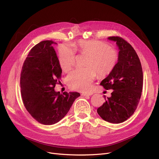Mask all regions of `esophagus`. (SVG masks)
Wrapping results in <instances>:
<instances>
[{"mask_svg":"<svg viewBox=\"0 0 159 159\" xmlns=\"http://www.w3.org/2000/svg\"><path fill=\"white\" fill-rule=\"evenodd\" d=\"M93 94V92H84V93H82V96H89V95H92Z\"/></svg>","mask_w":159,"mask_h":159,"instance_id":"34e87169","label":"esophagus"}]
</instances>
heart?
<instances>
[{"instance_id": "b5f03b06", "label": "heart", "mask_w": 159, "mask_h": 159, "mask_svg": "<svg viewBox=\"0 0 159 159\" xmlns=\"http://www.w3.org/2000/svg\"><path fill=\"white\" fill-rule=\"evenodd\" d=\"M75 51L88 55L86 66L72 71L67 81L70 87L75 90L86 91L97 73L105 77L111 73L118 63L119 54L116 49L110 47L102 41L96 40H79L71 44ZM75 50L68 46L59 48V65L64 72H68L75 64Z\"/></svg>"}]
</instances>
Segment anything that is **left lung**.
<instances>
[{
    "label": "left lung",
    "mask_w": 159,
    "mask_h": 159,
    "mask_svg": "<svg viewBox=\"0 0 159 159\" xmlns=\"http://www.w3.org/2000/svg\"><path fill=\"white\" fill-rule=\"evenodd\" d=\"M108 39L115 41L119 58L115 69L102 80L106 89H113L111 96L97 109L101 117L113 124L124 122L134 113L143 91V73L139 58L130 44L120 37Z\"/></svg>",
    "instance_id": "8db88e82"
}]
</instances>
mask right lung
Masks as SVG:
<instances>
[{
    "label": "right lung",
    "mask_w": 159,
    "mask_h": 159,
    "mask_svg": "<svg viewBox=\"0 0 159 159\" xmlns=\"http://www.w3.org/2000/svg\"><path fill=\"white\" fill-rule=\"evenodd\" d=\"M52 40H44L32 48L24 62L20 73L21 96L24 106L40 124H54L68 113L77 92H56L62 70Z\"/></svg>",
    "instance_id": "add662e5"
}]
</instances>
